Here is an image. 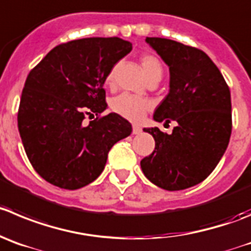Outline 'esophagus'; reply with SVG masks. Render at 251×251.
I'll use <instances>...</instances> for the list:
<instances>
[{
    "instance_id": "34e87169",
    "label": "esophagus",
    "mask_w": 251,
    "mask_h": 251,
    "mask_svg": "<svg viewBox=\"0 0 251 251\" xmlns=\"http://www.w3.org/2000/svg\"><path fill=\"white\" fill-rule=\"evenodd\" d=\"M142 132V128L137 125H133L132 126V133L133 135H140Z\"/></svg>"
}]
</instances>
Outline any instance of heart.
<instances>
[{
	"instance_id": "obj_1",
	"label": "heart",
	"mask_w": 251,
	"mask_h": 251,
	"mask_svg": "<svg viewBox=\"0 0 251 251\" xmlns=\"http://www.w3.org/2000/svg\"><path fill=\"white\" fill-rule=\"evenodd\" d=\"M140 64L145 72V75L149 80L153 78H158L162 75V65L160 60L152 54H144L140 58ZM115 73H116V65L111 68L107 73L106 78H105V84L107 86H111L115 80ZM151 107L150 100L145 98L135 97L130 94H120L116 98H114L111 101V109L115 114L120 115L121 118L126 119L132 123H139L144 119L145 114Z\"/></svg>"
}]
</instances>
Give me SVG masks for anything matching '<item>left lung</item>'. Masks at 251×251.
Masks as SVG:
<instances>
[{"label":"left lung","instance_id":"1","mask_svg":"<svg viewBox=\"0 0 251 251\" xmlns=\"http://www.w3.org/2000/svg\"><path fill=\"white\" fill-rule=\"evenodd\" d=\"M146 42L170 68V91L153 120L177 126L170 135L144 128L153 136L154 150L141 168L160 188L181 191L204 181L223 157L231 133L230 90L201 49L157 37Z\"/></svg>","mask_w":251,"mask_h":251}]
</instances>
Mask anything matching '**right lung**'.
<instances>
[{"label":"right lung","mask_w":251,"mask_h":251,"mask_svg":"<svg viewBox=\"0 0 251 251\" xmlns=\"http://www.w3.org/2000/svg\"><path fill=\"white\" fill-rule=\"evenodd\" d=\"M132 44L111 38H83L51 49L30 70L18 109V130L36 172L59 188L78 189L98 178L110 149L132 131L107 107V73ZM98 118L86 126V114Z\"/></svg>","instance_id":"add662e5"}]
</instances>
